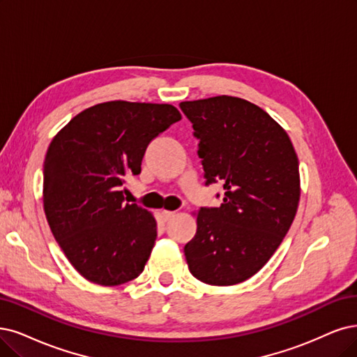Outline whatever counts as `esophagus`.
<instances>
[{"instance_id": "1", "label": "esophagus", "mask_w": 357, "mask_h": 357, "mask_svg": "<svg viewBox=\"0 0 357 357\" xmlns=\"http://www.w3.org/2000/svg\"><path fill=\"white\" fill-rule=\"evenodd\" d=\"M175 215H176V213L172 212V210H162V216H163L165 220H170Z\"/></svg>"}]
</instances>
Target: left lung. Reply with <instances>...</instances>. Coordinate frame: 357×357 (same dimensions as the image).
Listing matches in <instances>:
<instances>
[{"label":"left lung","mask_w":357,"mask_h":357,"mask_svg":"<svg viewBox=\"0 0 357 357\" xmlns=\"http://www.w3.org/2000/svg\"><path fill=\"white\" fill-rule=\"evenodd\" d=\"M179 107L200 139L206 185L222 181L225 190L219 207L195 213V236L183 248L190 272L210 285L240 284L266 265L296 218V150L282 126L247 100L219 96Z\"/></svg>","instance_id":"left-lung-1"}]
</instances>
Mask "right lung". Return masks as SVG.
<instances>
[{
  "label": "right lung",
  "instance_id": "1",
  "mask_svg": "<svg viewBox=\"0 0 357 357\" xmlns=\"http://www.w3.org/2000/svg\"><path fill=\"white\" fill-rule=\"evenodd\" d=\"M170 104L107 101L81 112L52 138L43 202L63 253L85 280L121 285L144 271L157 236L149 210L125 203L149 144L181 121Z\"/></svg>",
  "mask_w": 357,
  "mask_h": 357
}]
</instances>
